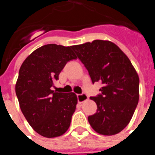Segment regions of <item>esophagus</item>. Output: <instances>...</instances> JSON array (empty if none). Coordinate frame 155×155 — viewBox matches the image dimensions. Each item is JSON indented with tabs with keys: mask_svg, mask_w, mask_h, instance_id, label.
<instances>
[{
	"mask_svg": "<svg viewBox=\"0 0 155 155\" xmlns=\"http://www.w3.org/2000/svg\"><path fill=\"white\" fill-rule=\"evenodd\" d=\"M77 97H78V102L79 103H82L83 102H84V101H86L87 99H88V97H87V95L86 94H84V93L78 94V95H77Z\"/></svg>",
	"mask_w": 155,
	"mask_h": 155,
	"instance_id": "esophagus-1",
	"label": "esophagus"
}]
</instances>
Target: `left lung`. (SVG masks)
I'll return each instance as SVG.
<instances>
[{"instance_id": "left-lung-1", "label": "left lung", "mask_w": 155, "mask_h": 155, "mask_svg": "<svg viewBox=\"0 0 155 155\" xmlns=\"http://www.w3.org/2000/svg\"><path fill=\"white\" fill-rule=\"evenodd\" d=\"M88 71L91 81L103 84L91 99L97 112L87 117L94 131L115 135L130 121L139 101V77L125 53L113 42L94 40L71 46Z\"/></svg>"}]
</instances>
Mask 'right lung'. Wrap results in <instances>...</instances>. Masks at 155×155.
Here are the masks:
<instances>
[{"label": "right lung", "mask_w": 155, "mask_h": 155, "mask_svg": "<svg viewBox=\"0 0 155 155\" xmlns=\"http://www.w3.org/2000/svg\"><path fill=\"white\" fill-rule=\"evenodd\" d=\"M76 58L71 46L47 44L32 52L20 68L16 95L24 116L41 136H61L71 125L77 95L57 92L51 87L66 64Z\"/></svg>", "instance_id": "1"}]
</instances>
